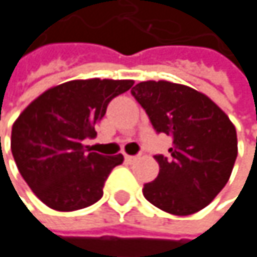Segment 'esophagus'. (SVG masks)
<instances>
[{"label": "esophagus", "mask_w": 257, "mask_h": 257, "mask_svg": "<svg viewBox=\"0 0 257 257\" xmlns=\"http://www.w3.org/2000/svg\"><path fill=\"white\" fill-rule=\"evenodd\" d=\"M125 161H126L128 164H132V162H135V161H137V156H131V155H125Z\"/></svg>", "instance_id": "1"}]
</instances>
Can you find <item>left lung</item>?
I'll list each match as a JSON object with an SVG mask.
<instances>
[{"instance_id": "left-lung-1", "label": "left lung", "mask_w": 257, "mask_h": 257, "mask_svg": "<svg viewBox=\"0 0 257 257\" xmlns=\"http://www.w3.org/2000/svg\"><path fill=\"white\" fill-rule=\"evenodd\" d=\"M156 132L171 135L170 155H156L158 177L143 187L155 207L189 216L207 207L231 177L236 131L207 95L167 80L141 81L131 90Z\"/></svg>"}]
</instances>
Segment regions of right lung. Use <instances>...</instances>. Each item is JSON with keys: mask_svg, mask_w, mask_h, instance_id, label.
I'll return each instance as SVG.
<instances>
[{"mask_svg": "<svg viewBox=\"0 0 257 257\" xmlns=\"http://www.w3.org/2000/svg\"><path fill=\"white\" fill-rule=\"evenodd\" d=\"M132 80H71L34 99L12 129V153L21 176L47 207L76 211L102 198L122 155L89 152L84 138L96 135L108 102L129 90Z\"/></svg>", "mask_w": 257, "mask_h": 257, "instance_id": "add662e5", "label": "right lung"}]
</instances>
